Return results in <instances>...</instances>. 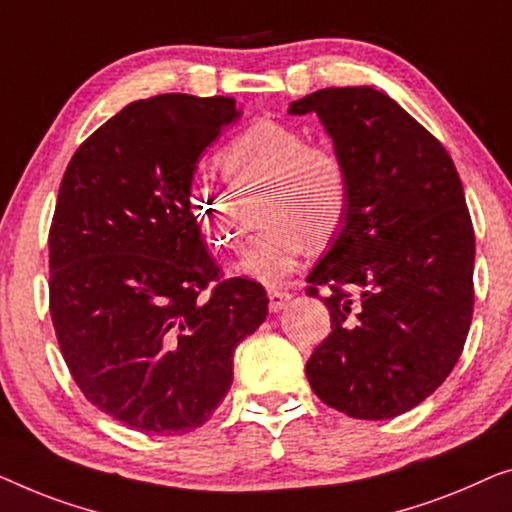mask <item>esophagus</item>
<instances>
[{
  "label": "esophagus",
  "instance_id": "1",
  "mask_svg": "<svg viewBox=\"0 0 512 512\" xmlns=\"http://www.w3.org/2000/svg\"><path fill=\"white\" fill-rule=\"evenodd\" d=\"M266 297H269V308H271V311L278 313V311H283L285 304H287V301H290L292 294L287 292V290H283V287H269V290H266Z\"/></svg>",
  "mask_w": 512,
  "mask_h": 512
}]
</instances>
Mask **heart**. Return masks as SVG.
Instances as JSON below:
<instances>
[{
    "label": "heart",
    "instance_id": "b5f03b06",
    "mask_svg": "<svg viewBox=\"0 0 512 512\" xmlns=\"http://www.w3.org/2000/svg\"><path fill=\"white\" fill-rule=\"evenodd\" d=\"M215 162L232 190H266L262 220L269 229L236 262L239 276L266 285L280 283L297 269L308 241L325 246L343 227L350 204L348 164L336 148L311 143L301 129L259 120L236 134L215 155ZM185 204L208 246H241L243 220L232 194L194 178Z\"/></svg>",
    "mask_w": 512,
    "mask_h": 512
}]
</instances>
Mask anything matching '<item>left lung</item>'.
Masks as SVG:
<instances>
[{
  "label": "left lung",
  "mask_w": 512,
  "mask_h": 512,
  "mask_svg": "<svg viewBox=\"0 0 512 512\" xmlns=\"http://www.w3.org/2000/svg\"><path fill=\"white\" fill-rule=\"evenodd\" d=\"M318 113L350 174L334 246L308 273L331 334L306 376L327 406L359 420L415 408L455 369L473 315L475 236L455 162L413 115L369 85L290 104Z\"/></svg>",
  "instance_id": "obj_1"
}]
</instances>
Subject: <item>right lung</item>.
<instances>
[{
  "mask_svg": "<svg viewBox=\"0 0 512 512\" xmlns=\"http://www.w3.org/2000/svg\"><path fill=\"white\" fill-rule=\"evenodd\" d=\"M239 115L232 97L139 99L64 171L50 318L85 399L129 429L201 427L232 387L236 345L269 313L255 280H222L185 204L199 155Z\"/></svg>",
  "mask_w": 512,
  "mask_h": 512,
  "instance_id": "right-lung-1",
  "label": "right lung"
}]
</instances>
